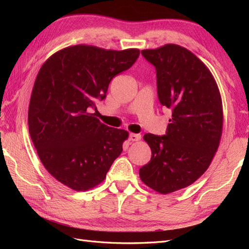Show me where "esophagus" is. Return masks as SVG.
<instances>
[{
  "label": "esophagus",
  "mask_w": 249,
  "mask_h": 249,
  "mask_svg": "<svg viewBox=\"0 0 249 249\" xmlns=\"http://www.w3.org/2000/svg\"><path fill=\"white\" fill-rule=\"evenodd\" d=\"M129 139L131 141H139L141 139V135H139V134H133L132 133V134H130Z\"/></svg>",
  "instance_id": "esophagus-1"
}]
</instances>
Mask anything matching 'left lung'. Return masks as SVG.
I'll use <instances>...</instances> for the list:
<instances>
[{
	"label": "left lung",
	"instance_id": "8db88e82",
	"mask_svg": "<svg viewBox=\"0 0 249 249\" xmlns=\"http://www.w3.org/2000/svg\"><path fill=\"white\" fill-rule=\"evenodd\" d=\"M141 54L156 67L158 96L172 117L166 135L143 136L152 158L139 177L168 194L193 184L212 162L222 135L221 95L207 65L186 48L167 43Z\"/></svg>",
	"mask_w": 249,
	"mask_h": 249
}]
</instances>
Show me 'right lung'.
Segmentation results:
<instances>
[{"label":"right lung","mask_w":249,"mask_h":249,"mask_svg":"<svg viewBox=\"0 0 249 249\" xmlns=\"http://www.w3.org/2000/svg\"><path fill=\"white\" fill-rule=\"evenodd\" d=\"M139 53L77 44L54 53L37 73L28 111L30 136L44 168L74 191L100 185L123 152L129 132L102 124L90 109Z\"/></svg>","instance_id":"add662e5"}]
</instances>
